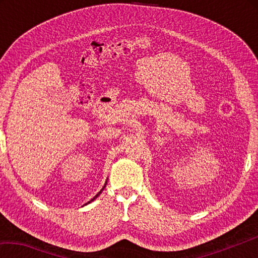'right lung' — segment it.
I'll list each match as a JSON object with an SVG mask.
<instances>
[{
	"instance_id": "right-lung-1",
	"label": "right lung",
	"mask_w": 258,
	"mask_h": 258,
	"mask_svg": "<svg viewBox=\"0 0 258 258\" xmlns=\"http://www.w3.org/2000/svg\"><path fill=\"white\" fill-rule=\"evenodd\" d=\"M106 184H107V182H106V183H104V185H103V187H102V189H101V190H100V191H99V192H98V195H95V196H94V197H93V198H92V199H91V200H90V202H89V203H87V204H90V203H92V202H93V200H94V199H97V198H98V197H99V196H100V194H101V192H102V191H103V189H104V187H106ZM87 204H85V205H87Z\"/></svg>"
}]
</instances>
